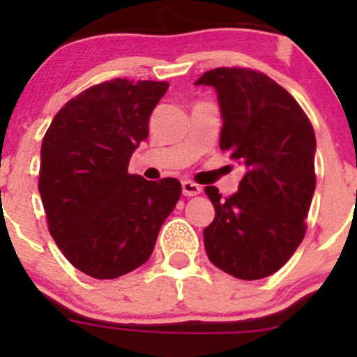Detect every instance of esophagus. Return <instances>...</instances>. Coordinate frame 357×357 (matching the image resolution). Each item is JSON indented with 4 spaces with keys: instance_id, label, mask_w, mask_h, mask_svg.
Instances as JSON below:
<instances>
[{
    "instance_id": "1",
    "label": "esophagus",
    "mask_w": 357,
    "mask_h": 357,
    "mask_svg": "<svg viewBox=\"0 0 357 357\" xmlns=\"http://www.w3.org/2000/svg\"><path fill=\"white\" fill-rule=\"evenodd\" d=\"M181 186H183V195L184 196H196V195H199V192L203 191V188L199 186V184L188 181V179H186V181L181 183Z\"/></svg>"
}]
</instances>
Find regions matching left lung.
<instances>
[{
  "instance_id": "left-lung-1",
  "label": "left lung",
  "mask_w": 357,
  "mask_h": 357,
  "mask_svg": "<svg viewBox=\"0 0 357 357\" xmlns=\"http://www.w3.org/2000/svg\"><path fill=\"white\" fill-rule=\"evenodd\" d=\"M196 85L218 93L220 147L245 166L238 191L221 198L206 186L215 220L203 240L213 265L241 278L275 273L305 235L315 191V134L305 112L284 87L250 68H215Z\"/></svg>"
}]
</instances>
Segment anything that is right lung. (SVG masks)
I'll use <instances>...</instances> for the list:
<instances>
[{
	"label": "right lung",
	"instance_id": "right-lung-1",
	"mask_svg": "<svg viewBox=\"0 0 357 357\" xmlns=\"http://www.w3.org/2000/svg\"><path fill=\"white\" fill-rule=\"evenodd\" d=\"M167 82L114 79L73 97L42 142L38 191L48 230L67 260L93 278H117L149 260L181 183L129 174Z\"/></svg>",
	"mask_w": 357,
	"mask_h": 357
}]
</instances>
